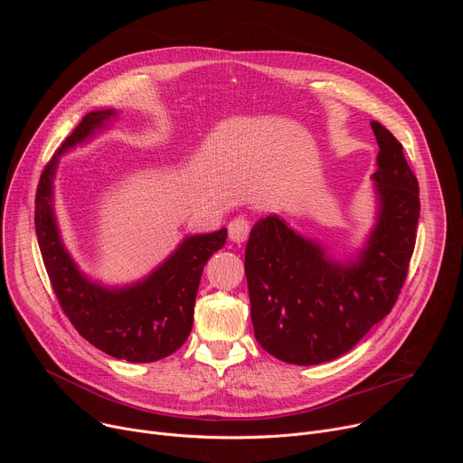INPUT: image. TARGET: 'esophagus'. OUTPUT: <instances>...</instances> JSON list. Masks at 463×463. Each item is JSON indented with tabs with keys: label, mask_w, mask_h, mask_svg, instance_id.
<instances>
[{
	"label": "esophagus",
	"mask_w": 463,
	"mask_h": 463,
	"mask_svg": "<svg viewBox=\"0 0 463 463\" xmlns=\"http://www.w3.org/2000/svg\"><path fill=\"white\" fill-rule=\"evenodd\" d=\"M249 232H250V223L243 216H236L229 223V238L234 243H243L249 238Z\"/></svg>",
	"instance_id": "esophagus-1"
}]
</instances>
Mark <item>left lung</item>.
Listing matches in <instances>:
<instances>
[{
  "label": "left lung",
  "instance_id": "left-lung-1",
  "mask_svg": "<svg viewBox=\"0 0 463 463\" xmlns=\"http://www.w3.org/2000/svg\"><path fill=\"white\" fill-rule=\"evenodd\" d=\"M379 145L375 223L350 260L271 214L254 223L245 249L250 320L260 346L300 366L334 361L381 322L400 297L414 252L420 186L402 143L372 120Z\"/></svg>",
  "mask_w": 463,
  "mask_h": 463
}]
</instances>
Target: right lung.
I'll use <instances>...</instances> for the list:
<instances>
[{
    "label": "right lung",
    "instance_id": "1",
    "mask_svg": "<svg viewBox=\"0 0 463 463\" xmlns=\"http://www.w3.org/2000/svg\"><path fill=\"white\" fill-rule=\"evenodd\" d=\"M117 109L90 111L45 165L34 225L54 295L77 332L104 354L129 363H154L183 346L194 322V304L209 258L225 245L227 229L186 236L139 282L109 288L84 275L65 249L52 205L60 156L95 137L117 118Z\"/></svg>",
    "mask_w": 463,
    "mask_h": 463
}]
</instances>
